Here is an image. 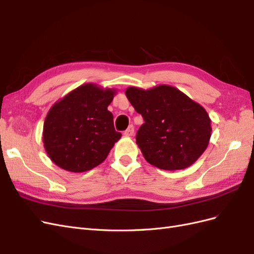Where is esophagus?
Wrapping results in <instances>:
<instances>
[{"instance_id":"obj_1","label":"esophagus","mask_w":254,"mask_h":254,"mask_svg":"<svg viewBox=\"0 0 254 254\" xmlns=\"http://www.w3.org/2000/svg\"><path fill=\"white\" fill-rule=\"evenodd\" d=\"M133 133H134V127L132 125H130L124 131V134L127 136H131Z\"/></svg>"}]
</instances>
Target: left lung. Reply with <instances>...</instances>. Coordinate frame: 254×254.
<instances>
[{
	"mask_svg": "<svg viewBox=\"0 0 254 254\" xmlns=\"http://www.w3.org/2000/svg\"><path fill=\"white\" fill-rule=\"evenodd\" d=\"M125 93L144 119L135 140L148 163L177 171L196 162L209 145L212 131L203 107L167 84L149 90L129 87Z\"/></svg>",
	"mask_w": 254,
	"mask_h": 254,
	"instance_id": "1",
	"label": "left lung"
}]
</instances>
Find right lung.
<instances>
[{
  "label": "right lung",
  "mask_w": 254,
  "mask_h": 254,
  "mask_svg": "<svg viewBox=\"0 0 254 254\" xmlns=\"http://www.w3.org/2000/svg\"><path fill=\"white\" fill-rule=\"evenodd\" d=\"M114 94V89L86 83L52 107L44 121L43 143L54 163L82 173L104 162L122 136L108 110Z\"/></svg>",
  "instance_id": "add662e5"
}]
</instances>
